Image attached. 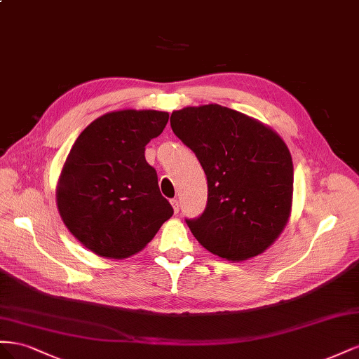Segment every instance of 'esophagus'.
I'll use <instances>...</instances> for the list:
<instances>
[{
  "instance_id": "34e87169",
  "label": "esophagus",
  "mask_w": 359,
  "mask_h": 359,
  "mask_svg": "<svg viewBox=\"0 0 359 359\" xmlns=\"http://www.w3.org/2000/svg\"><path fill=\"white\" fill-rule=\"evenodd\" d=\"M171 206H172L174 212L177 213V212H179V208H180V206H179V200H177V198H172V200H171Z\"/></svg>"
}]
</instances>
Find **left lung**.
Masks as SVG:
<instances>
[{
    "label": "left lung",
    "mask_w": 359,
    "mask_h": 359,
    "mask_svg": "<svg viewBox=\"0 0 359 359\" xmlns=\"http://www.w3.org/2000/svg\"><path fill=\"white\" fill-rule=\"evenodd\" d=\"M170 123L208 177V206L200 218L187 221L194 238L231 262L264 252L292 212L293 162L283 138L218 104L172 111Z\"/></svg>",
    "instance_id": "8db88e82"
}]
</instances>
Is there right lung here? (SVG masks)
Here are the masks:
<instances>
[{
  "instance_id": "right-lung-1",
  "label": "right lung",
  "mask_w": 359,
  "mask_h": 359,
  "mask_svg": "<svg viewBox=\"0 0 359 359\" xmlns=\"http://www.w3.org/2000/svg\"><path fill=\"white\" fill-rule=\"evenodd\" d=\"M170 114L120 109L81 132L60 172L55 198L69 231L99 257L140 252L172 215L144 150Z\"/></svg>"
}]
</instances>
